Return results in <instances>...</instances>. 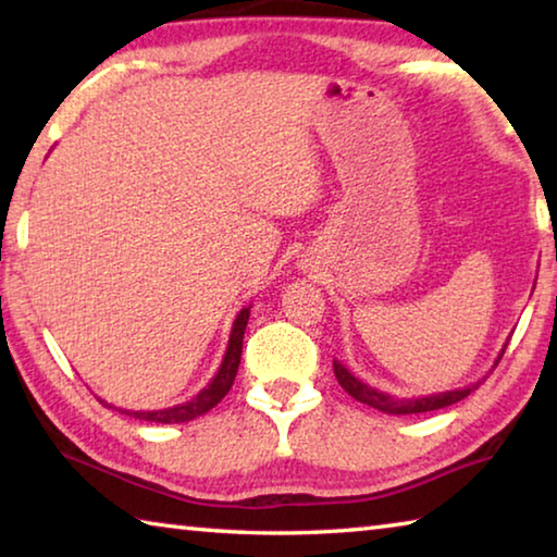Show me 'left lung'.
I'll list each match as a JSON object with an SVG mask.
<instances>
[{"label":"left lung","instance_id":"obj_1","mask_svg":"<svg viewBox=\"0 0 557 557\" xmlns=\"http://www.w3.org/2000/svg\"><path fill=\"white\" fill-rule=\"evenodd\" d=\"M506 351V346L502 348V354H498L494 369L502 361V356ZM334 375L342 388L356 398L358 403L363 405H371V408L381 410V412H388V414H412V412H430V410H440V408H447V405H455L459 400H465L469 393H474L479 388V383H471L467 388H459V391H447V393H435V395H425V398H393L388 393H381L371 388V385H366L356 379V375L348 373L344 369V363L334 361Z\"/></svg>","mask_w":557,"mask_h":557}]
</instances>
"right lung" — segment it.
<instances>
[{
	"label": "right lung",
	"mask_w": 557,
	"mask_h": 557,
	"mask_svg": "<svg viewBox=\"0 0 557 557\" xmlns=\"http://www.w3.org/2000/svg\"><path fill=\"white\" fill-rule=\"evenodd\" d=\"M248 319H250V307L240 309V314L235 317L233 322V332H231V338H228V348H225V356H223V363L219 373H215V379L206 385V388L196 395V398H191L188 403H182V405H174V408H166V410H122V408H115L120 412L125 414H135V418L139 420H147V422H164V425H169V422H188L194 418H199V414L209 412L213 405H219L225 393L231 391V385L235 381V373H238V366H240V354H243V336H245V326H248ZM106 403V400H100ZM108 405V403H106ZM108 408H112V405H108Z\"/></svg>",
	"instance_id": "add662e5"
}]
</instances>
